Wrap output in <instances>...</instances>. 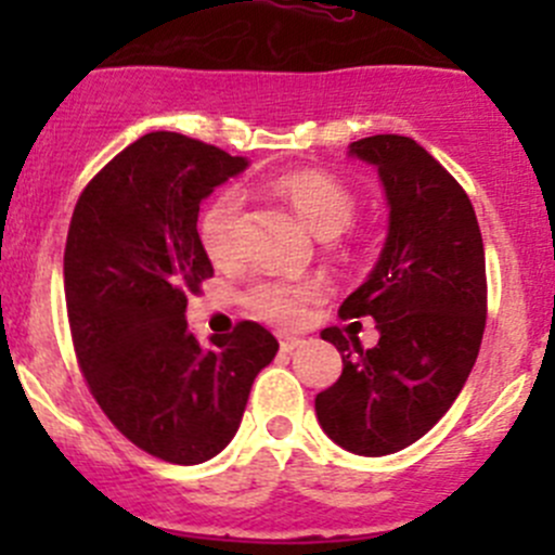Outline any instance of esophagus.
Segmentation results:
<instances>
[{"label": "esophagus", "mask_w": 555, "mask_h": 555, "mask_svg": "<svg viewBox=\"0 0 555 555\" xmlns=\"http://www.w3.org/2000/svg\"><path fill=\"white\" fill-rule=\"evenodd\" d=\"M300 344H304V338H298V335H287V333L279 335V349L282 351H295Z\"/></svg>", "instance_id": "34e87169"}]
</instances>
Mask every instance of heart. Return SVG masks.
Here are the masks:
<instances>
[{"label": "heart", "instance_id": "heart-1", "mask_svg": "<svg viewBox=\"0 0 555 555\" xmlns=\"http://www.w3.org/2000/svg\"><path fill=\"white\" fill-rule=\"evenodd\" d=\"M273 190L295 209V215L317 233L319 238H335L354 220V195L344 182L324 171H293L273 182ZM238 198L233 193L220 195L201 217V244L211 262L225 266L236 257ZM319 295L313 282H262L251 287L249 309L260 319L276 324H298L306 304Z\"/></svg>", "mask_w": 555, "mask_h": 555}]
</instances>
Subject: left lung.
Wrapping results in <instances>:
<instances>
[{"instance_id":"1","label":"left lung","mask_w":555,"mask_h":555,"mask_svg":"<svg viewBox=\"0 0 555 555\" xmlns=\"http://www.w3.org/2000/svg\"><path fill=\"white\" fill-rule=\"evenodd\" d=\"M376 166L389 206L378 262L340 317H373L378 344L338 327L322 338L344 373L317 395L324 435L360 456H386L427 435L453 405L478 360L486 327V257L462 184L422 144L397 133L349 144Z\"/></svg>"}]
</instances>
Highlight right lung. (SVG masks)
<instances>
[{
  "mask_svg": "<svg viewBox=\"0 0 555 555\" xmlns=\"http://www.w3.org/2000/svg\"><path fill=\"white\" fill-rule=\"evenodd\" d=\"M249 160L182 133H144L82 190L64 251L72 340L91 395L142 451L171 464L217 456L242 424L279 340L257 322L198 344L188 293L215 273L201 201Z\"/></svg>",
  "mask_w": 555,
  "mask_h": 555,
  "instance_id": "1",
  "label": "right lung"
}]
</instances>
